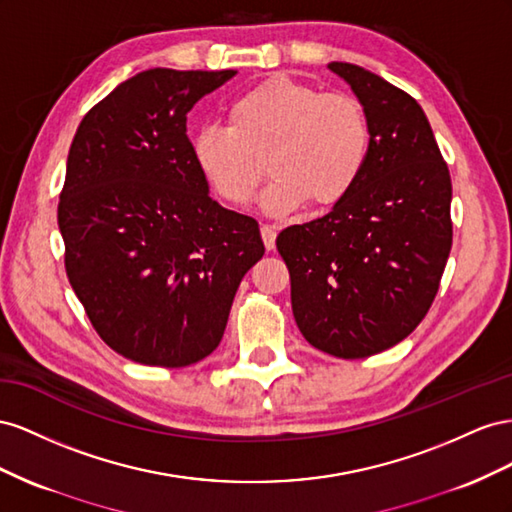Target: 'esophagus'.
I'll use <instances>...</instances> for the list:
<instances>
[{"instance_id": "esophagus-1", "label": "esophagus", "mask_w": 512, "mask_h": 512, "mask_svg": "<svg viewBox=\"0 0 512 512\" xmlns=\"http://www.w3.org/2000/svg\"><path fill=\"white\" fill-rule=\"evenodd\" d=\"M261 240H264V246L268 251L276 246V227L274 225H261Z\"/></svg>"}]
</instances>
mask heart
I'll list each match as a JSON object with an SVG mask.
<instances>
[{"mask_svg":"<svg viewBox=\"0 0 512 512\" xmlns=\"http://www.w3.org/2000/svg\"><path fill=\"white\" fill-rule=\"evenodd\" d=\"M191 152L201 178L229 206L255 197L266 160L268 210L289 212L304 201L330 208L367 169L371 122L354 96L274 75L231 100L225 126L199 128Z\"/></svg>","mask_w":512,"mask_h":512,"instance_id":"b5f03b06","label":"heart"}]
</instances>
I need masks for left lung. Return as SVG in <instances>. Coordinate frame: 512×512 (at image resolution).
Segmentation results:
<instances>
[{"label":"left lung","instance_id":"8db88e82","mask_svg":"<svg viewBox=\"0 0 512 512\" xmlns=\"http://www.w3.org/2000/svg\"><path fill=\"white\" fill-rule=\"evenodd\" d=\"M371 122L362 178L326 216L276 238L291 309L319 352L354 360L414 332L440 289L452 246V184L425 111L356 64L330 62Z\"/></svg>","mask_w":512,"mask_h":512}]
</instances>
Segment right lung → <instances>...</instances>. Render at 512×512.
Listing matches in <instances>:
<instances>
[{
	"label": "right lung",
	"instance_id": "obj_1",
	"mask_svg": "<svg viewBox=\"0 0 512 512\" xmlns=\"http://www.w3.org/2000/svg\"><path fill=\"white\" fill-rule=\"evenodd\" d=\"M236 70L150 68L85 113L57 206L68 281L98 337L180 369L223 339L242 276L264 257L255 218L208 195L186 115Z\"/></svg>",
	"mask_w": 512,
	"mask_h": 512
}]
</instances>
